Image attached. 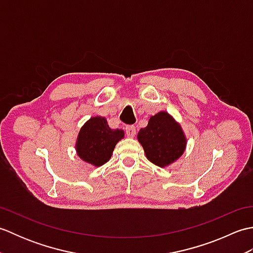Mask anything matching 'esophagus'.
<instances>
[{
	"label": "esophagus",
	"instance_id": "obj_1",
	"mask_svg": "<svg viewBox=\"0 0 253 253\" xmlns=\"http://www.w3.org/2000/svg\"><path fill=\"white\" fill-rule=\"evenodd\" d=\"M126 135L129 138H133L136 135V127L135 126H127L126 127Z\"/></svg>",
	"mask_w": 253,
	"mask_h": 253
}]
</instances>
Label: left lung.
<instances>
[{"label":"left lung","mask_w":253,"mask_h":253,"mask_svg":"<svg viewBox=\"0 0 253 253\" xmlns=\"http://www.w3.org/2000/svg\"><path fill=\"white\" fill-rule=\"evenodd\" d=\"M147 159L159 168L176 162L187 147V137L178 122L166 111L150 117L148 126L137 135Z\"/></svg>","instance_id":"left-lung-1"}]
</instances>
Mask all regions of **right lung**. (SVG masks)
I'll use <instances>...</instances> for the list:
<instances>
[{
  "instance_id": "add662e5",
  "label": "right lung",
  "mask_w": 253,
  "mask_h": 253,
  "mask_svg": "<svg viewBox=\"0 0 253 253\" xmlns=\"http://www.w3.org/2000/svg\"><path fill=\"white\" fill-rule=\"evenodd\" d=\"M124 137V130L111 129L106 118L93 116L80 128L75 150L84 162L99 168L111 159L116 143Z\"/></svg>"
}]
</instances>
